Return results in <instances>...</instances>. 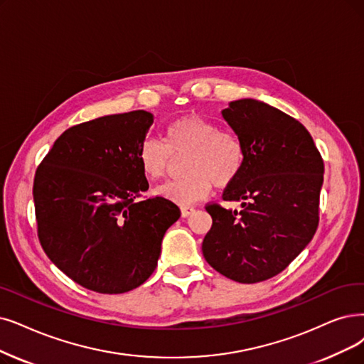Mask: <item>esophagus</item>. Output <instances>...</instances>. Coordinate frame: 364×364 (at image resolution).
<instances>
[{"label": "esophagus", "mask_w": 364, "mask_h": 364, "mask_svg": "<svg viewBox=\"0 0 364 364\" xmlns=\"http://www.w3.org/2000/svg\"><path fill=\"white\" fill-rule=\"evenodd\" d=\"M194 212H196V209H194L193 206H182V208H181V213H182L183 218L191 216Z\"/></svg>", "instance_id": "esophagus-1"}]
</instances>
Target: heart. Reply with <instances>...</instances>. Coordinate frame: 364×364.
I'll use <instances>...</instances> for the list:
<instances>
[{
	"label": "heart",
	"mask_w": 364,
	"mask_h": 364,
	"mask_svg": "<svg viewBox=\"0 0 364 364\" xmlns=\"http://www.w3.org/2000/svg\"><path fill=\"white\" fill-rule=\"evenodd\" d=\"M188 154L183 178L159 185L155 193L166 200L191 205L209 196L212 186L225 188L237 179L245 164V144L228 129L198 114H186L164 128V141L144 139L137 149L140 168L148 179L166 176L173 156Z\"/></svg>",
	"instance_id": "obj_1"
}]
</instances>
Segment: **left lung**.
<instances>
[{
	"instance_id": "8db88e82",
	"label": "left lung",
	"mask_w": 364,
	"mask_h": 364,
	"mask_svg": "<svg viewBox=\"0 0 364 364\" xmlns=\"http://www.w3.org/2000/svg\"><path fill=\"white\" fill-rule=\"evenodd\" d=\"M223 118L245 144L243 168L223 198L242 209L206 206L212 228L201 251L216 272L255 284L281 273L312 240L324 163L308 129L263 101H231Z\"/></svg>"
}]
</instances>
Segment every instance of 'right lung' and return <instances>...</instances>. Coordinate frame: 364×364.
<instances>
[{
    "instance_id": "right-lung-1",
    "label": "right lung",
    "mask_w": 364,
    "mask_h": 364,
    "mask_svg": "<svg viewBox=\"0 0 364 364\" xmlns=\"http://www.w3.org/2000/svg\"><path fill=\"white\" fill-rule=\"evenodd\" d=\"M154 114L134 110L71 127L38 166L33 197L40 243L52 263L101 294L132 291L154 273L167 228L181 216L149 183L139 144Z\"/></svg>"
}]
</instances>
